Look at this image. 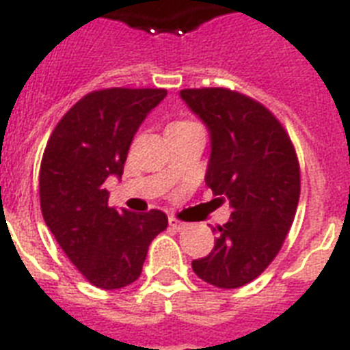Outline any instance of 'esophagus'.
Returning a JSON list of instances; mask_svg holds the SVG:
<instances>
[{"label":"esophagus","mask_w":350,"mask_h":350,"mask_svg":"<svg viewBox=\"0 0 350 350\" xmlns=\"http://www.w3.org/2000/svg\"><path fill=\"white\" fill-rule=\"evenodd\" d=\"M169 225L172 227L174 230H183L187 227L185 224H181L180 219H176V218H169Z\"/></svg>","instance_id":"obj_1"}]
</instances>
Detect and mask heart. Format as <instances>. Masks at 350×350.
Returning a JSON list of instances; mask_svg holds the SVG:
<instances>
[{
    "instance_id": "b5f03b06",
    "label": "heart",
    "mask_w": 350,
    "mask_h": 350,
    "mask_svg": "<svg viewBox=\"0 0 350 350\" xmlns=\"http://www.w3.org/2000/svg\"><path fill=\"white\" fill-rule=\"evenodd\" d=\"M172 125H176V123H172Z\"/></svg>"
}]
</instances>
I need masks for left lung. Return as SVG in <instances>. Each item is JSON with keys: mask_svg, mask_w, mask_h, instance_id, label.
I'll use <instances>...</instances> for the list:
<instances>
[{"mask_svg": "<svg viewBox=\"0 0 350 350\" xmlns=\"http://www.w3.org/2000/svg\"><path fill=\"white\" fill-rule=\"evenodd\" d=\"M180 96L211 136L205 183L232 207L211 254L192 269L214 287H243L271 265L293 225L298 158L282 123L252 98L229 89H185Z\"/></svg>", "mask_w": 350, "mask_h": 350, "instance_id": "1", "label": "left lung"}]
</instances>
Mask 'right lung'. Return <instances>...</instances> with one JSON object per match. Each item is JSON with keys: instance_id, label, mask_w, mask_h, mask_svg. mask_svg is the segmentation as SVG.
Segmentation results:
<instances>
[{"instance_id": "1", "label": "right lung", "mask_w": 350, "mask_h": 350, "mask_svg": "<svg viewBox=\"0 0 350 350\" xmlns=\"http://www.w3.org/2000/svg\"><path fill=\"white\" fill-rule=\"evenodd\" d=\"M167 90L90 92L59 120L40 169V203L46 227L76 269L105 291L136 282L148 245L167 229L161 211L136 214L109 207L103 185L121 178L132 137Z\"/></svg>"}]
</instances>
